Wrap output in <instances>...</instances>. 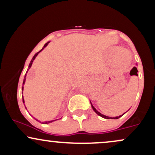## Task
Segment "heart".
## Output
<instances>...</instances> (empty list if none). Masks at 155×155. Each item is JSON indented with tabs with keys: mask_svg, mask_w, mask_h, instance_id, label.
I'll return each mask as SVG.
<instances>
[{
	"mask_svg": "<svg viewBox=\"0 0 155 155\" xmlns=\"http://www.w3.org/2000/svg\"><path fill=\"white\" fill-rule=\"evenodd\" d=\"M123 52H124V51H120V53H123ZM125 57H126L125 54H124L123 55V58H125ZM130 63V58H128V59L127 60V61L125 62V64H124V66H127V65H129Z\"/></svg>",
	"mask_w": 155,
	"mask_h": 155,
	"instance_id": "b5f03b06",
	"label": "heart"
}]
</instances>
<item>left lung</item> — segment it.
Listing matches in <instances>:
<instances>
[{
    "label": "left lung",
    "mask_w": 155,
    "mask_h": 155,
    "mask_svg": "<svg viewBox=\"0 0 155 155\" xmlns=\"http://www.w3.org/2000/svg\"><path fill=\"white\" fill-rule=\"evenodd\" d=\"M133 68H136V69H137V68H136V67H133ZM137 71H138V70H137ZM90 104H91L92 108V109H93V111H95V113L97 114V115H99V116L101 117H103V118H104V119H114V120H117V119H119V118H120V117H122V116H123V115L124 114H125L126 112L127 111H126L125 113H124L123 114H122V115H120V116H119V117H108V116H106V115H104V114H102L100 113V112H99L98 111H97V110H96V108H95V107H94L93 106H92V104L91 101H90Z\"/></svg>",
    "instance_id": "obj_1"
}]
</instances>
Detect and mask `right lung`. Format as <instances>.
Returning a JSON list of instances; mask_svg holds the SVG:
<instances>
[{"mask_svg":"<svg viewBox=\"0 0 155 155\" xmlns=\"http://www.w3.org/2000/svg\"><path fill=\"white\" fill-rule=\"evenodd\" d=\"M49 42H50V41H48L47 42V43H46L45 44H44V47L43 48H42V49H41V50L40 51H38V52H37L36 53V54H35V55H34V56H33V58H32V60H31V63H30V64H29V65H28V70H27V72H26V74H28V71H29V69L30 68H31V66H32V64H33V61H34V60L35 59V58H36V57H37V55H38V54H39V53H40L41 52V51L42 50H43V49H44V48H45L46 47H47V46L48 45V44H49ZM25 74V77H24V80H23V83H22V84L23 85H24L25 84V80H26V75H27V74ZM23 89H24V87H23V86H22V91H23ZM22 101H23V104H24V103H25V100H24V98H23V96H22ZM25 108H26V109H27V108L25 107ZM32 117H33V116H32ZM33 118H34L35 119V120H36V121H38V122H39V121L38 120H37V119H35V117H33ZM56 120H50V121H46V122H42V124H49V123H51V122H54V121H56Z\"/></svg>","mask_w":155,"mask_h":155,"instance_id":"add662e5","label":"right lung"}]
</instances>
